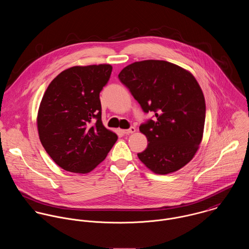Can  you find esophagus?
I'll return each instance as SVG.
<instances>
[{"label": "esophagus", "mask_w": 249, "mask_h": 249, "mask_svg": "<svg viewBox=\"0 0 249 249\" xmlns=\"http://www.w3.org/2000/svg\"><path fill=\"white\" fill-rule=\"evenodd\" d=\"M135 131H136V128L133 127V126H131L130 128L124 130V134H130V133H134Z\"/></svg>", "instance_id": "esophagus-1"}]
</instances>
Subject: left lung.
Segmentation results:
<instances>
[{"label": "left lung", "instance_id": "8db88e82", "mask_svg": "<svg viewBox=\"0 0 249 249\" xmlns=\"http://www.w3.org/2000/svg\"><path fill=\"white\" fill-rule=\"evenodd\" d=\"M119 79L144 113L152 112L139 127L147 147L139 159L158 175L177 172L199 147L205 123V100L195 76L164 60H143L124 67Z\"/></svg>", "mask_w": 249, "mask_h": 249}]
</instances>
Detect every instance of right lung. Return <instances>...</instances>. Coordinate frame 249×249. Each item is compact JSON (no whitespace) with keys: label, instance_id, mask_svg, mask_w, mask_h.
Listing matches in <instances>:
<instances>
[{"label":"right lung","instance_id":"add662e5","mask_svg":"<svg viewBox=\"0 0 249 249\" xmlns=\"http://www.w3.org/2000/svg\"><path fill=\"white\" fill-rule=\"evenodd\" d=\"M111 71L109 64L71 67L53 78L42 98L37 115L40 141L67 172L90 173L118 139L102 122L100 93Z\"/></svg>","mask_w":249,"mask_h":249}]
</instances>
